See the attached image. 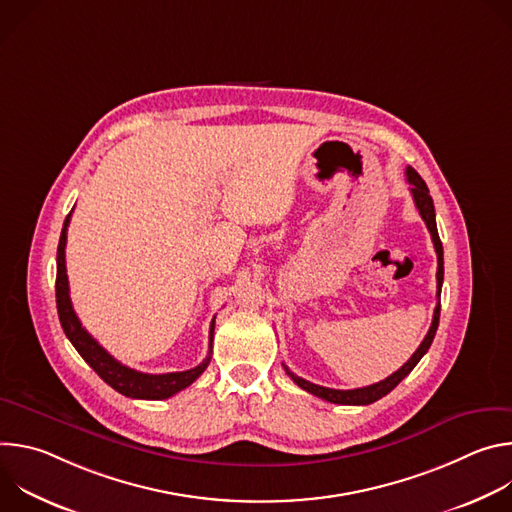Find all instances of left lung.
I'll return each mask as SVG.
<instances>
[{"label":"left lung","mask_w":512,"mask_h":512,"mask_svg":"<svg viewBox=\"0 0 512 512\" xmlns=\"http://www.w3.org/2000/svg\"><path fill=\"white\" fill-rule=\"evenodd\" d=\"M407 174V182L411 184V194H413V200H415V206L421 214V218L427 225V231L431 233V241H433V247H435V253H437V298L442 296V283H444V247H442V241H440V235H437V225H435V208H433V200L429 196V190L425 186V182L421 180V176L413 170V168H407L405 170ZM440 302H437L435 310H433V320H431V326L423 338V342L419 344V348L413 352V356L403 364V367L399 371H395L393 375H389L385 381H379L375 385H369V387H360V389H350V391H340V389H328V387H320V385H314L298 375L291 373L285 364L283 369L285 373L291 377V381H294L298 387H302L304 391L324 399V401H330V403H338V405H371L379 399H383L387 393H391L413 369L415 364L421 360V356L429 350L431 342H433V336H435V330H437V324H440Z\"/></svg>","instance_id":"1"}]
</instances>
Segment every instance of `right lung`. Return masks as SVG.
Listing matches in <instances>:
<instances>
[{
  "label": "right lung",
  "instance_id": "right-lung-1",
  "mask_svg": "<svg viewBox=\"0 0 512 512\" xmlns=\"http://www.w3.org/2000/svg\"><path fill=\"white\" fill-rule=\"evenodd\" d=\"M72 214V210H70ZM70 214L66 216L60 241H58V253H56V308L60 326L66 334V338L77 348V352L85 358L89 367L117 393L131 397V399H168L176 395L178 391L190 387L208 367L210 352H212V334H214V318L210 322V342H208V356L198 364V367L182 373H166V375H148L133 371L119 360H115L81 324L75 310H72V302L68 296V277H66V261H64V247H66V229L70 223Z\"/></svg>",
  "mask_w": 512,
  "mask_h": 512
}]
</instances>
